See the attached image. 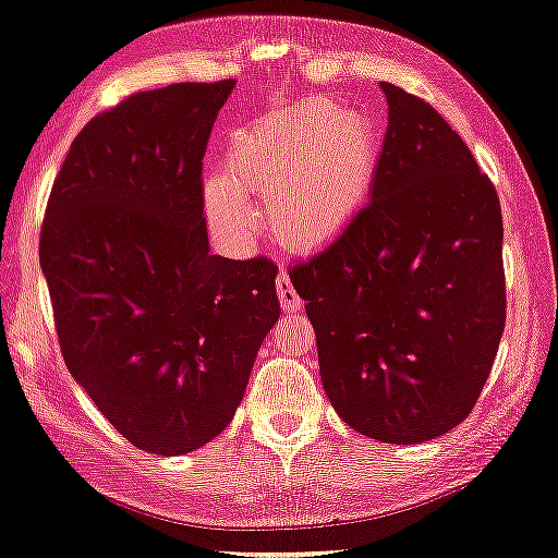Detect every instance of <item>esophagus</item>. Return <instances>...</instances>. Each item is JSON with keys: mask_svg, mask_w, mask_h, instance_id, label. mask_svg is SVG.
<instances>
[{"mask_svg": "<svg viewBox=\"0 0 558 558\" xmlns=\"http://www.w3.org/2000/svg\"><path fill=\"white\" fill-rule=\"evenodd\" d=\"M276 286H278V298H280L282 311H288V313L301 311V307H303V298L295 293L293 282H290V278L286 276V272H280L278 280H276Z\"/></svg>", "mask_w": 558, "mask_h": 558, "instance_id": "esophagus-1", "label": "esophagus"}]
</instances>
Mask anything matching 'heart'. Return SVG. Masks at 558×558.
Instances as JSON below:
<instances>
[{
	"label": "heart",
	"mask_w": 558,
	"mask_h": 558,
	"mask_svg": "<svg viewBox=\"0 0 558 558\" xmlns=\"http://www.w3.org/2000/svg\"><path fill=\"white\" fill-rule=\"evenodd\" d=\"M384 135L376 120L313 99L238 132L228 170L207 174L205 218L230 245L260 230L255 203L268 205L272 228L295 251H318L343 238L376 187Z\"/></svg>",
	"instance_id": "1"
}]
</instances>
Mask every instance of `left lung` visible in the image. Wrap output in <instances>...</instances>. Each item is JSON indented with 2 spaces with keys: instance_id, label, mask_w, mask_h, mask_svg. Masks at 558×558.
<instances>
[{
  "instance_id": "8db88e82",
  "label": "left lung",
  "mask_w": 558,
  "mask_h": 558,
  "mask_svg": "<svg viewBox=\"0 0 558 558\" xmlns=\"http://www.w3.org/2000/svg\"><path fill=\"white\" fill-rule=\"evenodd\" d=\"M388 130L353 228L288 270L348 426L423 444L471 413L506 323L504 222L492 180L440 114L380 82Z\"/></svg>"
}]
</instances>
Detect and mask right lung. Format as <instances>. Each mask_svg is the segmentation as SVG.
<instances>
[{"label":"right lung","instance_id":"obj_1","mask_svg":"<svg viewBox=\"0 0 558 558\" xmlns=\"http://www.w3.org/2000/svg\"><path fill=\"white\" fill-rule=\"evenodd\" d=\"M235 82L137 93L74 137L39 263L72 378L132 446L180 456L228 426L280 318L278 268L213 255L203 155Z\"/></svg>","mask_w":558,"mask_h":558}]
</instances>
